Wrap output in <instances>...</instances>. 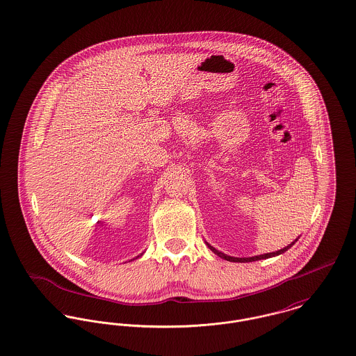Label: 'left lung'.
<instances>
[{"instance_id":"1","label":"left lung","mask_w":356,"mask_h":356,"mask_svg":"<svg viewBox=\"0 0 356 356\" xmlns=\"http://www.w3.org/2000/svg\"><path fill=\"white\" fill-rule=\"evenodd\" d=\"M297 241V240H296ZM296 241L294 243H291L290 245L286 246V248H283V249H280V250H276V252H270V253H266V254H260V256H254V257H232V256H227V254H225V253H222V252H219L217 250L216 248H213L211 245H209V248L216 253V254H218L219 257H222V259H225V260H229V261H236V263H248V261H256V260H261V259H268V257H273V256H277V254H280V253H283V252H286L287 249H290L291 246L296 244Z\"/></svg>"}]
</instances>
